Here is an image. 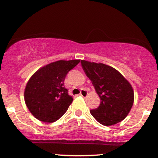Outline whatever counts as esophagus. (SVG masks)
I'll return each instance as SVG.
<instances>
[{"label":"esophagus","mask_w":158,"mask_h":158,"mask_svg":"<svg viewBox=\"0 0 158 158\" xmlns=\"http://www.w3.org/2000/svg\"><path fill=\"white\" fill-rule=\"evenodd\" d=\"M80 96H81L82 97H86L87 96H88V91H87L86 90H81Z\"/></svg>","instance_id":"1"}]
</instances>
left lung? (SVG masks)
Returning a JSON list of instances; mask_svg holds the SVG:
<instances>
[{"mask_svg":"<svg viewBox=\"0 0 158 158\" xmlns=\"http://www.w3.org/2000/svg\"><path fill=\"white\" fill-rule=\"evenodd\" d=\"M86 76L100 98V105L90 114L101 124L112 126L127 117L134 103L131 84L118 70L102 63L81 60Z\"/></svg>","mask_w":158,"mask_h":158,"instance_id":"left-lung-1","label":"left lung"}]
</instances>
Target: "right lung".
<instances>
[{"label": "right lung", "instance_id": "obj_1", "mask_svg": "<svg viewBox=\"0 0 158 158\" xmlns=\"http://www.w3.org/2000/svg\"><path fill=\"white\" fill-rule=\"evenodd\" d=\"M80 60H59L38 70L28 81L24 100L36 119L53 123L64 114L73 99L68 95L64 81L70 70Z\"/></svg>", "mask_w": 158, "mask_h": 158}]
</instances>
